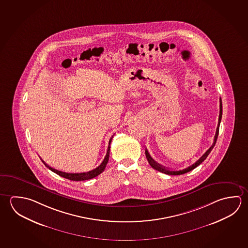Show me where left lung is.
Masks as SVG:
<instances>
[{"instance_id":"obj_1","label":"left lung","mask_w":248,"mask_h":248,"mask_svg":"<svg viewBox=\"0 0 248 248\" xmlns=\"http://www.w3.org/2000/svg\"><path fill=\"white\" fill-rule=\"evenodd\" d=\"M221 118H222V101L221 98L219 99V117H218V123H217V130H216V134L214 136V141H213V145L211 146V147L209 148L208 150L206 151V152H204V155L200 157V159L198 161H196L195 163L193 164V165H190V166H188L186 168H185V169L179 170H170L168 168H166L165 166H163V165H159L158 163H156V161L154 160L153 158H152L151 155L149 154V152H148L147 150L145 149V156H146V158H147L148 162H149V164L150 165L152 166L153 169L156 170H158V171H160V172H163V173L168 174V175H181V174L186 173L188 171H191V170L195 169L197 166H199V165L203 162V161L207 157L209 154H210V152H212V150H213V147H214V145H215V143H216V141H217V135H218V130H219V124H220V122H221Z\"/></svg>"}]
</instances>
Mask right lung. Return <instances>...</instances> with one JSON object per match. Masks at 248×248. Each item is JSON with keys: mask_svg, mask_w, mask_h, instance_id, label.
Returning a JSON list of instances; mask_svg holds the SVG:
<instances>
[{"mask_svg": "<svg viewBox=\"0 0 248 248\" xmlns=\"http://www.w3.org/2000/svg\"><path fill=\"white\" fill-rule=\"evenodd\" d=\"M113 138V136L110 138L109 141V146H108V150H107V153H106V156H105V159L101 163V165L96 167L95 169L92 170L90 171L87 172H81V173H69V172H65V171H62L59 170L54 169L52 167H50L49 165H47L44 160L43 163L44 165H46L48 167V169L50 170H52L53 172L57 173V175L63 177V178H68L70 180H74V181H82V180H88V179H92V178H95L96 176H98L99 174L102 173L104 170H105L106 165L109 161V149H110V142H111V139Z\"/></svg>", "mask_w": 248, "mask_h": 248, "instance_id": "right-lung-1", "label": "right lung"}]
</instances>
